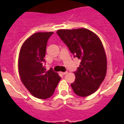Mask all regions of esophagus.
I'll return each mask as SVG.
<instances>
[{
	"instance_id": "obj_1",
	"label": "esophagus",
	"mask_w": 124,
	"mask_h": 124,
	"mask_svg": "<svg viewBox=\"0 0 124 124\" xmlns=\"http://www.w3.org/2000/svg\"><path fill=\"white\" fill-rule=\"evenodd\" d=\"M61 73H62V75H67V74H68V71L62 72Z\"/></svg>"
}]
</instances>
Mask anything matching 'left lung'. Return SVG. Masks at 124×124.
Listing matches in <instances>:
<instances>
[{
    "label": "left lung",
    "mask_w": 124,
    "mask_h": 124,
    "mask_svg": "<svg viewBox=\"0 0 124 124\" xmlns=\"http://www.w3.org/2000/svg\"><path fill=\"white\" fill-rule=\"evenodd\" d=\"M56 33L73 54L81 60L74 72L75 80L71 84L78 96H87L94 93L105 78L107 59L98 36L85 28L60 30Z\"/></svg>",
    "instance_id": "8db88e82"
}]
</instances>
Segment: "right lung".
I'll list each match as a JSON object with an SVG mask.
<instances>
[{
	"mask_svg": "<svg viewBox=\"0 0 124 124\" xmlns=\"http://www.w3.org/2000/svg\"><path fill=\"white\" fill-rule=\"evenodd\" d=\"M53 32H39L29 37L22 44L18 57L20 78L33 96L46 99L52 96L60 81L58 74L44 66L47 40Z\"/></svg>",
	"mask_w": 124,
	"mask_h": 124,
	"instance_id": "1",
	"label": "right lung"
}]
</instances>
